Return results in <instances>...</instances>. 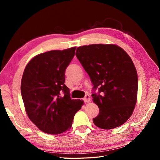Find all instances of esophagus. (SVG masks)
<instances>
[{
    "label": "esophagus",
    "instance_id": "obj_1",
    "mask_svg": "<svg viewBox=\"0 0 160 160\" xmlns=\"http://www.w3.org/2000/svg\"><path fill=\"white\" fill-rule=\"evenodd\" d=\"M84 102H85V103H89L90 101V96L89 95V94H86L85 97H84Z\"/></svg>",
    "mask_w": 160,
    "mask_h": 160
}]
</instances>
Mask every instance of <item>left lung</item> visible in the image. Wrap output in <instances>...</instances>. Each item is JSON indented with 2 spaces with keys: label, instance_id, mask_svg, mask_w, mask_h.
<instances>
[{
  "label": "left lung",
  "instance_id": "8db88e82",
  "mask_svg": "<svg viewBox=\"0 0 160 160\" xmlns=\"http://www.w3.org/2000/svg\"><path fill=\"white\" fill-rule=\"evenodd\" d=\"M77 58L90 76L94 103L99 115L94 125L102 129L118 127L131 117L137 102L138 75L132 59L115 44H91L77 48Z\"/></svg>",
  "mask_w": 160,
  "mask_h": 160
}]
</instances>
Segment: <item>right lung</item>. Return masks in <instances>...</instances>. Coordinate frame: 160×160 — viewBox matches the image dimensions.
<instances>
[{
  "label": "right lung",
  "mask_w": 160,
  "mask_h": 160,
  "mask_svg": "<svg viewBox=\"0 0 160 160\" xmlns=\"http://www.w3.org/2000/svg\"><path fill=\"white\" fill-rule=\"evenodd\" d=\"M76 47L53 50L32 58L24 70L21 94L29 118L42 131L57 135L71 128L74 116L84 104L72 99L65 85V71ZM63 91V97L60 96Z\"/></svg>",
  "instance_id": "obj_1"
}]
</instances>
